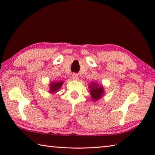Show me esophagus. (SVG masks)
<instances>
[{
    "label": "esophagus",
    "instance_id": "esophagus-1",
    "mask_svg": "<svg viewBox=\"0 0 155 155\" xmlns=\"http://www.w3.org/2000/svg\"><path fill=\"white\" fill-rule=\"evenodd\" d=\"M72 78L74 80H77V79H78V74H75V73H74V74H72Z\"/></svg>",
    "mask_w": 155,
    "mask_h": 155
}]
</instances>
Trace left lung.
I'll return each mask as SVG.
<instances>
[{"label": "left lung", "instance_id": "obj_1", "mask_svg": "<svg viewBox=\"0 0 155 155\" xmlns=\"http://www.w3.org/2000/svg\"><path fill=\"white\" fill-rule=\"evenodd\" d=\"M91 96L94 101H97L103 96L104 94L103 87L102 85L99 86L98 83H91L90 85Z\"/></svg>", "mask_w": 155, "mask_h": 155}]
</instances>
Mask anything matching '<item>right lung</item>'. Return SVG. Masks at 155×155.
Masks as SVG:
<instances>
[{"instance_id":"add662e5","label":"right lung","mask_w":155,"mask_h":155,"mask_svg":"<svg viewBox=\"0 0 155 155\" xmlns=\"http://www.w3.org/2000/svg\"><path fill=\"white\" fill-rule=\"evenodd\" d=\"M62 81H57V82H52L50 85V92L51 93H56L59 90V88L63 85Z\"/></svg>"}]
</instances>
